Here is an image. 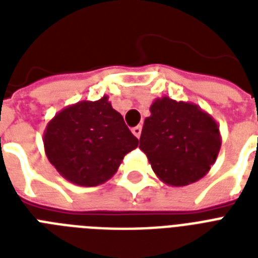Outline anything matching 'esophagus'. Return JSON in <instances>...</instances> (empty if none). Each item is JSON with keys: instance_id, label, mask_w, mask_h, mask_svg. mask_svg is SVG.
I'll return each instance as SVG.
<instances>
[{"instance_id": "34e87169", "label": "esophagus", "mask_w": 258, "mask_h": 258, "mask_svg": "<svg viewBox=\"0 0 258 258\" xmlns=\"http://www.w3.org/2000/svg\"><path fill=\"white\" fill-rule=\"evenodd\" d=\"M131 131H133L134 135H135V137L139 139V138H141V134H142V125H137V127H134Z\"/></svg>"}]
</instances>
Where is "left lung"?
Masks as SVG:
<instances>
[{
    "mask_svg": "<svg viewBox=\"0 0 258 258\" xmlns=\"http://www.w3.org/2000/svg\"><path fill=\"white\" fill-rule=\"evenodd\" d=\"M143 123L139 149L154 172L171 186H186L208 174L221 149L217 121L200 105L157 97Z\"/></svg>",
    "mask_w": 258,
    "mask_h": 258,
    "instance_id": "1",
    "label": "left lung"
}]
</instances>
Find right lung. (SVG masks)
<instances>
[{
  "label": "right lung",
  "mask_w": 258,
  "mask_h": 258,
  "mask_svg": "<svg viewBox=\"0 0 258 258\" xmlns=\"http://www.w3.org/2000/svg\"><path fill=\"white\" fill-rule=\"evenodd\" d=\"M42 142L58 174L86 187L112 178L125 154L139 143L105 95L62 108L46 124Z\"/></svg>",
  "instance_id": "add662e5"
}]
</instances>
